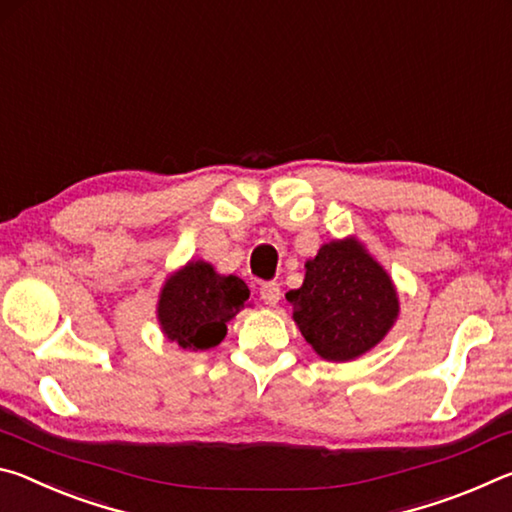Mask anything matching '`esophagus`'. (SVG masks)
<instances>
[{
	"instance_id": "34e87169",
	"label": "esophagus",
	"mask_w": 512,
	"mask_h": 512,
	"mask_svg": "<svg viewBox=\"0 0 512 512\" xmlns=\"http://www.w3.org/2000/svg\"><path fill=\"white\" fill-rule=\"evenodd\" d=\"M280 296H282V291L277 282H264L262 287H259V298H262L264 305H268V307H275L277 302H280Z\"/></svg>"
}]
</instances>
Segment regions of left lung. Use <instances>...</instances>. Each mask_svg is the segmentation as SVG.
Returning <instances> with one entry per match:
<instances>
[{
	"label": "left lung",
	"mask_w": 512,
	"mask_h": 512,
	"mask_svg": "<svg viewBox=\"0 0 512 512\" xmlns=\"http://www.w3.org/2000/svg\"><path fill=\"white\" fill-rule=\"evenodd\" d=\"M287 300L302 336L327 361H350L375 348L400 309L391 277L354 239L320 248Z\"/></svg>",
	"instance_id": "left-lung-1"
}]
</instances>
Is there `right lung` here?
I'll use <instances>...</instances> for the list:
<instances>
[{"label": "right lung", "instance_id": "add662e5", "mask_svg": "<svg viewBox=\"0 0 512 512\" xmlns=\"http://www.w3.org/2000/svg\"><path fill=\"white\" fill-rule=\"evenodd\" d=\"M250 291L237 275H219L210 264L189 262L171 275L158 302L169 341L185 350H210L223 341L225 323L246 305Z\"/></svg>", "mask_w": 512, "mask_h": 512}]
</instances>
